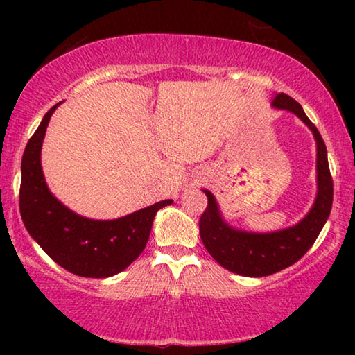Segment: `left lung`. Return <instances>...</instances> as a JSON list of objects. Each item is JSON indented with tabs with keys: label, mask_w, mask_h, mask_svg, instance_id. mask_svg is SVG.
Returning <instances> with one entry per match:
<instances>
[{
	"label": "left lung",
	"mask_w": 355,
	"mask_h": 355,
	"mask_svg": "<svg viewBox=\"0 0 355 355\" xmlns=\"http://www.w3.org/2000/svg\"><path fill=\"white\" fill-rule=\"evenodd\" d=\"M274 110L293 112L307 125L316 141V197L309 213L297 224L275 232H245L232 227L220 213L219 203L208 189V207L200 216L202 243L222 268L244 277H266L300 260L313 245L329 219L334 200V183L329 171L327 148L320 131L305 116L296 100L275 94Z\"/></svg>",
	"instance_id": "obj_1"
}]
</instances>
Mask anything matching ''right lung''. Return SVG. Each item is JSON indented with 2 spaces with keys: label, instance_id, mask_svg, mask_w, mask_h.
<instances>
[{
  "label": "right lung",
  "instance_id": "obj_1",
  "mask_svg": "<svg viewBox=\"0 0 355 355\" xmlns=\"http://www.w3.org/2000/svg\"><path fill=\"white\" fill-rule=\"evenodd\" d=\"M58 103L48 111L26 144L21 158L20 213L31 238L69 272L106 279L127 269L142 254L153 219L173 200H161L119 219H89L58 200L42 171V144Z\"/></svg>",
  "mask_w": 355,
  "mask_h": 355
}]
</instances>
